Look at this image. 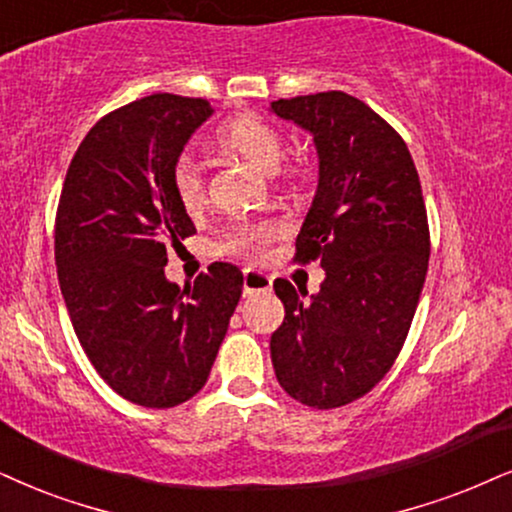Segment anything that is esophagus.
<instances>
[{"mask_svg":"<svg viewBox=\"0 0 512 512\" xmlns=\"http://www.w3.org/2000/svg\"><path fill=\"white\" fill-rule=\"evenodd\" d=\"M271 290V276L264 274V271L257 269H245L243 271V293L252 295V293H267Z\"/></svg>","mask_w":512,"mask_h":512,"instance_id":"esophagus-1","label":"esophagus"}]
</instances>
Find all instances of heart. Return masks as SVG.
<instances>
[{
    "label": "heart",
    "instance_id": "heart-1",
    "mask_svg": "<svg viewBox=\"0 0 512 512\" xmlns=\"http://www.w3.org/2000/svg\"><path fill=\"white\" fill-rule=\"evenodd\" d=\"M217 144L226 151L241 155L245 163H250L264 174H276L283 163V155H286V141H283L281 132L271 127L269 122L255 118V115H236V118L226 120L217 132ZM172 189L186 210L198 208L200 200H203V177H200L198 165L189 155H181L174 163ZM278 234H281V226L274 222H243L226 234L222 250L229 255L260 257Z\"/></svg>",
    "mask_w": 512,
    "mask_h": 512
}]
</instances>
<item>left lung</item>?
<instances>
[{"label": "left lung", "instance_id": "8db88e82", "mask_svg": "<svg viewBox=\"0 0 512 512\" xmlns=\"http://www.w3.org/2000/svg\"><path fill=\"white\" fill-rule=\"evenodd\" d=\"M269 111L314 139L319 184L295 260L326 271L309 300L274 281L286 319L271 333V364L290 397L335 409L371 392L404 345L428 274V212L404 139L364 101L321 92Z\"/></svg>", "mask_w": 512, "mask_h": 512}]
</instances>
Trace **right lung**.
Segmentation results:
<instances>
[{
  "label": "right lung",
  "mask_w": 512,
  "mask_h": 512,
  "mask_svg": "<svg viewBox=\"0 0 512 512\" xmlns=\"http://www.w3.org/2000/svg\"><path fill=\"white\" fill-rule=\"evenodd\" d=\"M215 113L205 99L153 94L89 129L56 212V269L75 335L96 373L148 409L184 404L208 383L243 290L215 262L186 288L167 281V245L196 231L172 167Z\"/></svg>",
  "instance_id": "right-lung-1"
}]
</instances>
